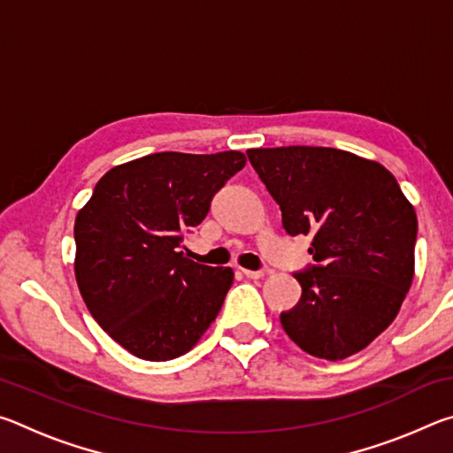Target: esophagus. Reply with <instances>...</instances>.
<instances>
[{"mask_svg":"<svg viewBox=\"0 0 453 453\" xmlns=\"http://www.w3.org/2000/svg\"><path fill=\"white\" fill-rule=\"evenodd\" d=\"M242 273L245 275V278H250V280L264 278V272L262 270H242Z\"/></svg>","mask_w":453,"mask_h":453,"instance_id":"esophagus-1","label":"esophagus"}]
</instances>
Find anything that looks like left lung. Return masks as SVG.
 <instances>
[{
  "label": "left lung",
  "instance_id": "obj_1",
  "mask_svg": "<svg viewBox=\"0 0 453 453\" xmlns=\"http://www.w3.org/2000/svg\"><path fill=\"white\" fill-rule=\"evenodd\" d=\"M289 235H310L316 264L294 278L302 297L281 311L310 356L343 359L395 319L413 280L418 218L392 173L334 148L248 150Z\"/></svg>",
  "mask_w": 453,
  "mask_h": 453
}]
</instances>
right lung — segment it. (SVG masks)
Segmentation results:
<instances>
[{
  "label": "right lung",
  "mask_w": 453,
  "mask_h": 453,
  "mask_svg": "<svg viewBox=\"0 0 453 453\" xmlns=\"http://www.w3.org/2000/svg\"><path fill=\"white\" fill-rule=\"evenodd\" d=\"M245 165L240 151L150 153L107 172L75 218V280L121 348L167 362L196 346L224 305L232 267L180 251L213 196Z\"/></svg>",
  "instance_id": "obj_1"
}]
</instances>
